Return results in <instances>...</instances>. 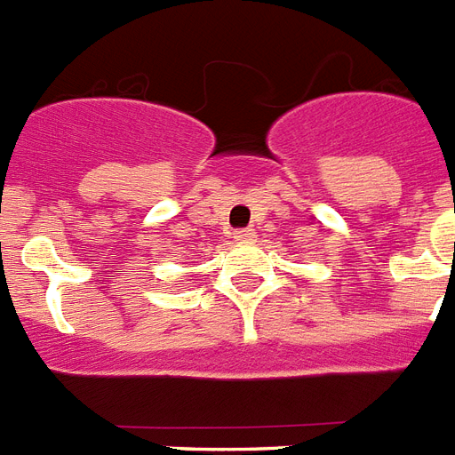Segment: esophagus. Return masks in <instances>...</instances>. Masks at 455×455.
Here are the masks:
<instances>
[{
	"instance_id": "1",
	"label": "esophagus",
	"mask_w": 455,
	"mask_h": 455,
	"mask_svg": "<svg viewBox=\"0 0 455 455\" xmlns=\"http://www.w3.org/2000/svg\"><path fill=\"white\" fill-rule=\"evenodd\" d=\"M235 239H237V242H253V239H256V232L251 230V228H242V230H235Z\"/></svg>"
}]
</instances>
